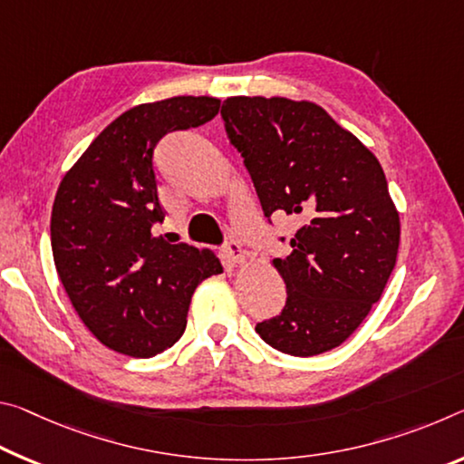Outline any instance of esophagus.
<instances>
[{"mask_svg":"<svg viewBox=\"0 0 464 464\" xmlns=\"http://www.w3.org/2000/svg\"><path fill=\"white\" fill-rule=\"evenodd\" d=\"M225 252H227V256H229V258H231L235 264H246V260H247V252L244 249V246H241L239 241H235V239L227 241Z\"/></svg>","mask_w":464,"mask_h":464,"instance_id":"esophagus-1","label":"esophagus"}]
</instances>
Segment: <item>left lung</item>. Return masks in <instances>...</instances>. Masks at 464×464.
Wrapping results in <instances>:
<instances>
[{"label": "left lung", "instance_id": "1", "mask_svg": "<svg viewBox=\"0 0 464 464\" xmlns=\"http://www.w3.org/2000/svg\"><path fill=\"white\" fill-rule=\"evenodd\" d=\"M220 115L264 217L301 220L291 254L272 260L286 304L256 333L286 355L334 349L382 297L399 254L401 218L380 160L310 101L229 97Z\"/></svg>", "mask_w": 464, "mask_h": 464}]
</instances>
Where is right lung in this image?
I'll list each match as a JSON object with an SVG mask.
<instances>
[{"instance_id":"right-lung-1","label":"right lung","mask_w":464,"mask_h":464,"mask_svg":"<svg viewBox=\"0 0 464 464\" xmlns=\"http://www.w3.org/2000/svg\"><path fill=\"white\" fill-rule=\"evenodd\" d=\"M215 97H173L131 107L92 140L57 189L51 249L57 275L84 326L117 353L152 357L186 330L204 278L223 266L210 249L154 235L159 202L154 149L169 131L218 113Z\"/></svg>"}]
</instances>
